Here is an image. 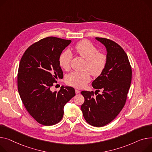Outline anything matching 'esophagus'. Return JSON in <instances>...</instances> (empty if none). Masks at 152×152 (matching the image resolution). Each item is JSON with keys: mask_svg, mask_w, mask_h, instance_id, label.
Instances as JSON below:
<instances>
[{"mask_svg": "<svg viewBox=\"0 0 152 152\" xmlns=\"http://www.w3.org/2000/svg\"><path fill=\"white\" fill-rule=\"evenodd\" d=\"M75 92H76V94H79L80 92V91L79 90H77V89H76V90H75Z\"/></svg>", "mask_w": 152, "mask_h": 152, "instance_id": "obj_1", "label": "esophagus"}]
</instances>
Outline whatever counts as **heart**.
Wrapping results in <instances>:
<instances>
[{"mask_svg": "<svg viewBox=\"0 0 152 152\" xmlns=\"http://www.w3.org/2000/svg\"><path fill=\"white\" fill-rule=\"evenodd\" d=\"M76 53L86 60L85 69L88 71L79 72H73L66 76V82L76 88H83L90 80V73L95 77L102 75L104 71L107 64V57L104 53L98 50L90 42L84 39L78 42L75 46ZM73 58V54L69 50H65L58 56V64L65 70H68Z\"/></svg>", "mask_w": 152, "mask_h": 152, "instance_id": "obj_1", "label": "heart"}]
</instances>
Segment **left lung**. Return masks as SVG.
<instances>
[{
  "mask_svg": "<svg viewBox=\"0 0 152 152\" xmlns=\"http://www.w3.org/2000/svg\"><path fill=\"white\" fill-rule=\"evenodd\" d=\"M107 49V64L103 73L94 80L96 90L82 91L85 101L81 110L86 122L96 127L109 124L124 107L132 76V69L123 48L113 40L96 37ZM102 90L100 95L98 92ZM95 94L96 96H95Z\"/></svg>",
  "mask_w": 152,
  "mask_h": 152,
  "instance_id": "obj_1",
  "label": "left lung"
}]
</instances>
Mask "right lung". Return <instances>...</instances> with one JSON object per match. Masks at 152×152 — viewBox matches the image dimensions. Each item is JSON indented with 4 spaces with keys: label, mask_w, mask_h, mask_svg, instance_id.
Listing matches in <instances>:
<instances>
[{
    "label": "right lung",
    "mask_w": 152,
    "mask_h": 152,
    "mask_svg": "<svg viewBox=\"0 0 152 152\" xmlns=\"http://www.w3.org/2000/svg\"><path fill=\"white\" fill-rule=\"evenodd\" d=\"M71 42L70 39L54 37L43 38L29 46L20 61L19 94L27 112L43 125L58 123L64 116L65 104L75 95L72 87L50 90L57 79L64 77L58 56Z\"/></svg>",
    "instance_id": "1"
}]
</instances>
